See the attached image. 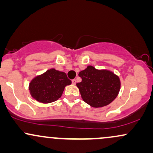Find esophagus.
I'll return each instance as SVG.
<instances>
[{"label":"esophagus","instance_id":"esophagus-1","mask_svg":"<svg viewBox=\"0 0 153 153\" xmlns=\"http://www.w3.org/2000/svg\"><path fill=\"white\" fill-rule=\"evenodd\" d=\"M72 83H73V85H75V84H76V80H75V79H73V80H72Z\"/></svg>","mask_w":153,"mask_h":153}]
</instances>
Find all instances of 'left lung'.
I'll return each mask as SVG.
<instances>
[{
  "label": "left lung",
  "instance_id": "left-lung-1",
  "mask_svg": "<svg viewBox=\"0 0 153 153\" xmlns=\"http://www.w3.org/2000/svg\"><path fill=\"white\" fill-rule=\"evenodd\" d=\"M82 81L76 84L82 100L94 108L107 106L118 96L121 87L119 78L107 70L88 66L78 74Z\"/></svg>",
  "mask_w": 153,
  "mask_h": 153
}]
</instances>
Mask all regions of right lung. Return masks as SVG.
<instances>
[{
    "label": "right lung",
    "mask_w": 153,
    "mask_h": 153,
    "mask_svg": "<svg viewBox=\"0 0 153 153\" xmlns=\"http://www.w3.org/2000/svg\"><path fill=\"white\" fill-rule=\"evenodd\" d=\"M71 82L65 73L52 68L33 78L29 89L33 99L39 102L49 103L59 99L65 87Z\"/></svg>",
    "instance_id": "obj_1"
}]
</instances>
